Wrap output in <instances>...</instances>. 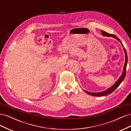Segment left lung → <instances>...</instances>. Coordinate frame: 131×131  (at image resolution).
Here are the masks:
<instances>
[{"label":"left lung","instance_id":"1","mask_svg":"<svg viewBox=\"0 0 131 131\" xmlns=\"http://www.w3.org/2000/svg\"><path fill=\"white\" fill-rule=\"evenodd\" d=\"M102 31V35H103V36L105 37H113L115 39H117V40L119 41L123 47V49H124V53L125 54V64H124V68H123V71H122V74L121 75L120 77L118 79V80L115 82V84L110 87V88H108L107 90L104 91H102V92H88V91H84L87 93L88 94H89L91 96H99V97H101V96H106V95H108L111 93H112L115 90V89L118 87L121 83L122 82V81L124 80V79L126 77V67H127V62H128V57H127V52H126V51L125 49V47L123 45L122 42L121 41V40H120L119 39H118L116 35H115L114 34H109L108 33L105 32V31L103 30H101Z\"/></svg>","mask_w":131,"mask_h":131}]
</instances>
